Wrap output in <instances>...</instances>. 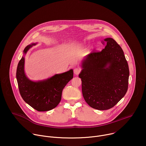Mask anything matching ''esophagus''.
<instances>
[{
	"mask_svg": "<svg viewBox=\"0 0 146 146\" xmlns=\"http://www.w3.org/2000/svg\"><path fill=\"white\" fill-rule=\"evenodd\" d=\"M81 70V69L80 68H76L74 69V73L76 75H78L80 73Z\"/></svg>",
	"mask_w": 146,
	"mask_h": 146,
	"instance_id": "esophagus-1",
	"label": "esophagus"
}]
</instances>
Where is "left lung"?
<instances>
[{"label":"left lung","instance_id":"8db88e82","mask_svg":"<svg viewBox=\"0 0 146 146\" xmlns=\"http://www.w3.org/2000/svg\"><path fill=\"white\" fill-rule=\"evenodd\" d=\"M105 48L93 51L82 60L78 75L82 92L91 108L105 110L114 107L126 94L129 70L121 47L112 38L104 39Z\"/></svg>","mask_w":146,"mask_h":146}]
</instances>
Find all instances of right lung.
Instances as JSON below:
<instances>
[{
	"mask_svg": "<svg viewBox=\"0 0 146 146\" xmlns=\"http://www.w3.org/2000/svg\"><path fill=\"white\" fill-rule=\"evenodd\" d=\"M36 43L27 46L24 54ZM25 58L23 56L18 64L16 77L21 96L29 106L38 111L51 110L59 103L62 90L73 77V69L56 74L46 80L33 81L25 75Z\"/></svg>",
	"mask_w": 146,
	"mask_h": 146,
	"instance_id": "add662e5",
	"label": "right lung"
}]
</instances>
